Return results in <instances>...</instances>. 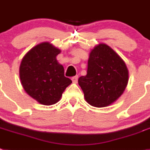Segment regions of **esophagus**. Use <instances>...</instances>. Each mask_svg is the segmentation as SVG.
<instances>
[{
	"instance_id": "obj_1",
	"label": "esophagus",
	"mask_w": 150,
	"mask_h": 150,
	"mask_svg": "<svg viewBox=\"0 0 150 150\" xmlns=\"http://www.w3.org/2000/svg\"><path fill=\"white\" fill-rule=\"evenodd\" d=\"M78 79H79V76H78V75L72 77V78H71V81H72V82L73 83L78 82Z\"/></svg>"
}]
</instances>
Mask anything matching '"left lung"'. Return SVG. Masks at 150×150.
<instances>
[{
	"instance_id": "left-lung-1",
	"label": "left lung",
	"mask_w": 150,
	"mask_h": 150,
	"mask_svg": "<svg viewBox=\"0 0 150 150\" xmlns=\"http://www.w3.org/2000/svg\"><path fill=\"white\" fill-rule=\"evenodd\" d=\"M127 82L125 63L105 44L91 50L87 75L79 79L86 101L95 107H105L114 103L123 93Z\"/></svg>"
}]
</instances>
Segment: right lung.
<instances>
[{
    "label": "right lung",
    "instance_id": "1",
    "mask_svg": "<svg viewBox=\"0 0 150 150\" xmlns=\"http://www.w3.org/2000/svg\"><path fill=\"white\" fill-rule=\"evenodd\" d=\"M59 53L60 50L50 43L43 42L32 48L21 62L19 77L23 88L43 105L57 103L71 83L56 59Z\"/></svg>",
    "mask_w": 150,
    "mask_h": 150
}]
</instances>
